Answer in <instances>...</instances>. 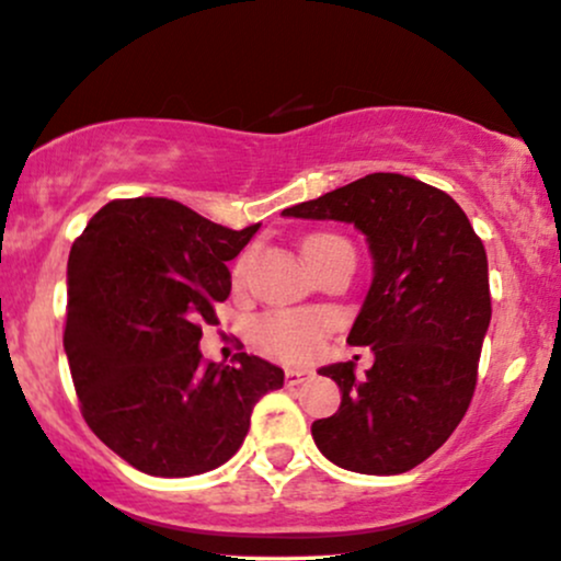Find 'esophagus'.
Masks as SVG:
<instances>
[{"label": "esophagus", "mask_w": 561, "mask_h": 561, "mask_svg": "<svg viewBox=\"0 0 561 561\" xmlns=\"http://www.w3.org/2000/svg\"><path fill=\"white\" fill-rule=\"evenodd\" d=\"M314 371L312 369H286V382L288 385H304L307 379H312Z\"/></svg>", "instance_id": "1"}]
</instances>
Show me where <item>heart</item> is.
<instances>
[{
    "mask_svg": "<svg viewBox=\"0 0 561 561\" xmlns=\"http://www.w3.org/2000/svg\"><path fill=\"white\" fill-rule=\"evenodd\" d=\"M324 244L348 247V241L341 237H333V233H320V237H312L307 244H304V254ZM241 270H244V260L239 262L237 273H241ZM322 330H324V320L320 314L278 312V314L262 317L257 328H254V335H257V341L265 345L270 354L280 358H304L317 351Z\"/></svg>",
    "mask_w": 561,
    "mask_h": 561,
    "instance_id": "obj_1",
    "label": "heart"
}]
</instances>
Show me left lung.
I'll return each instance as SVG.
<instances>
[{
    "mask_svg": "<svg viewBox=\"0 0 561 561\" xmlns=\"http://www.w3.org/2000/svg\"><path fill=\"white\" fill-rule=\"evenodd\" d=\"M280 216L351 224L371 252L348 343L371 348L375 364L364 377L354 362L322 366L341 408L314 421V445L345 471H411L471 405L492 320L486 249L453 197L403 174H369Z\"/></svg>",
    "mask_w": 561,
    "mask_h": 561,
    "instance_id": "left-lung-1",
    "label": "left lung"
}]
</instances>
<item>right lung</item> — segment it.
<instances>
[{"instance_id":"1","label":"right lung","mask_w":561,"mask_h":561,"mask_svg":"<svg viewBox=\"0 0 561 561\" xmlns=\"http://www.w3.org/2000/svg\"><path fill=\"white\" fill-rule=\"evenodd\" d=\"M260 224L226 228L165 197L114 199L69 249L65 354L82 419L137 471L224 466L280 366L239 354L203 364V324L231 294V262Z\"/></svg>"}]
</instances>
